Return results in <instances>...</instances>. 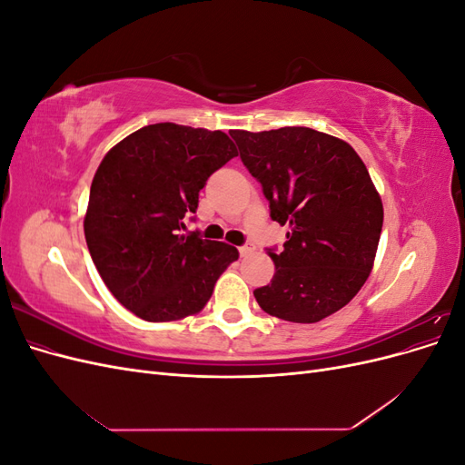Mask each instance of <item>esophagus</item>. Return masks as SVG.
<instances>
[{"mask_svg": "<svg viewBox=\"0 0 465 465\" xmlns=\"http://www.w3.org/2000/svg\"><path fill=\"white\" fill-rule=\"evenodd\" d=\"M238 252H241V256H242V258H246V256H250V254H254V252H256V246H254V244H244V246L238 248Z\"/></svg>", "mask_w": 465, "mask_h": 465, "instance_id": "esophagus-1", "label": "esophagus"}]
</instances>
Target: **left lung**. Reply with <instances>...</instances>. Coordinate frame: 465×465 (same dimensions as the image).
Here are the masks:
<instances>
[{"instance_id": "left-lung-1", "label": "left lung", "mask_w": 465, "mask_h": 465, "mask_svg": "<svg viewBox=\"0 0 465 465\" xmlns=\"http://www.w3.org/2000/svg\"><path fill=\"white\" fill-rule=\"evenodd\" d=\"M231 135L272 219L289 227L283 252L270 250L272 283L254 291L262 311L297 323L337 312L369 279L382 232L367 166L343 139L311 128Z\"/></svg>"}]
</instances>
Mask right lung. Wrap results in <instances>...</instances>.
I'll use <instances>...</instances> for the list:
<instances>
[{
    "label": "right lung",
    "mask_w": 465,
    "mask_h": 465,
    "mask_svg": "<svg viewBox=\"0 0 465 465\" xmlns=\"http://www.w3.org/2000/svg\"><path fill=\"white\" fill-rule=\"evenodd\" d=\"M236 154L227 134L164 122L130 134L98 164L85 241L104 285L135 316L198 314L238 260L231 244L180 232L207 178Z\"/></svg>",
    "instance_id": "right-lung-1"
}]
</instances>
